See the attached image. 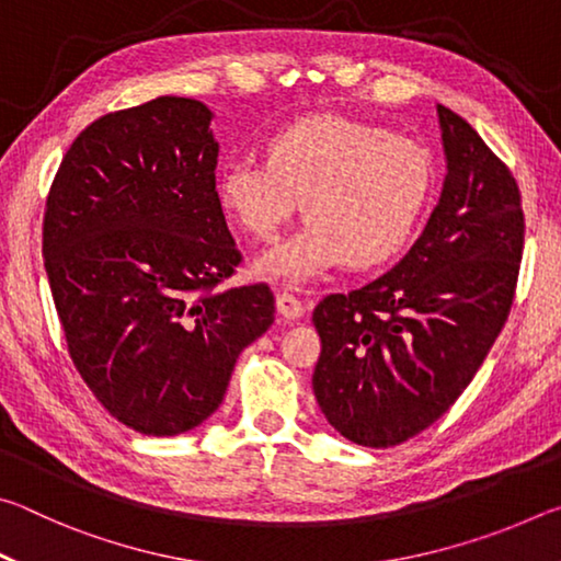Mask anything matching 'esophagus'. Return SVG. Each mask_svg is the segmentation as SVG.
<instances>
[{
  "label": "esophagus",
  "instance_id": "obj_1",
  "mask_svg": "<svg viewBox=\"0 0 561 561\" xmlns=\"http://www.w3.org/2000/svg\"><path fill=\"white\" fill-rule=\"evenodd\" d=\"M277 311L284 317V319H301L304 317V304L294 297V294L289 291H279L277 294Z\"/></svg>",
  "mask_w": 561,
  "mask_h": 561
}]
</instances>
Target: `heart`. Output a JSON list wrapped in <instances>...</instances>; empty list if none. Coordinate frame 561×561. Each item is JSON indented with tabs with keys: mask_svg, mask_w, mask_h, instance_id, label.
Wrapping results in <instances>:
<instances>
[{
	"mask_svg": "<svg viewBox=\"0 0 561 561\" xmlns=\"http://www.w3.org/2000/svg\"><path fill=\"white\" fill-rule=\"evenodd\" d=\"M433 187L431 156L411 138L348 121L311 116L274 133L267 160L234 158L217 195L254 240H272L301 210L309 222L257 260L264 277L309 282L346 262L391 260L411 240Z\"/></svg>",
	"mask_w": 561,
	"mask_h": 561,
	"instance_id": "b5f03b06",
	"label": "heart"
}]
</instances>
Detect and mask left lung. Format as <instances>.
Returning a JSON list of instances; mask_svg holds the SVG:
<instances>
[{"label":"left lung","instance_id":"obj_1","mask_svg":"<svg viewBox=\"0 0 561 561\" xmlns=\"http://www.w3.org/2000/svg\"><path fill=\"white\" fill-rule=\"evenodd\" d=\"M445 180L405 257L314 309L311 386L356 445L391 448L458 401L505 327L525 244L519 187L468 121L438 106Z\"/></svg>","mask_w":561,"mask_h":561}]
</instances>
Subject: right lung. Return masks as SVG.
<instances>
[{"label": "right lung", "mask_w": 561, "mask_h": 561, "mask_svg": "<svg viewBox=\"0 0 561 561\" xmlns=\"http://www.w3.org/2000/svg\"><path fill=\"white\" fill-rule=\"evenodd\" d=\"M215 113L160 96L73 140L44 215V267L73 366L123 425L193 431L274 321L267 284L217 289L240 252L215 168Z\"/></svg>", "instance_id": "obj_1"}]
</instances>
